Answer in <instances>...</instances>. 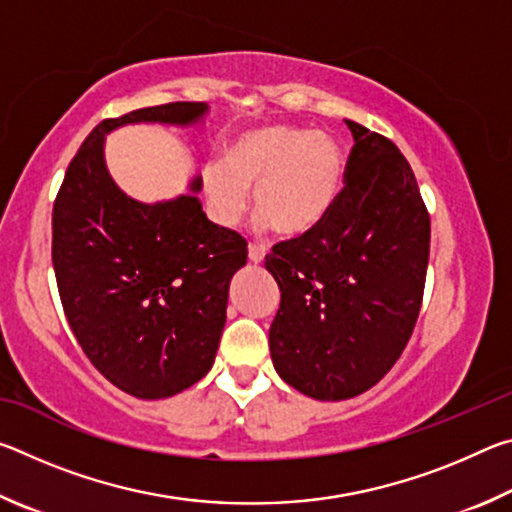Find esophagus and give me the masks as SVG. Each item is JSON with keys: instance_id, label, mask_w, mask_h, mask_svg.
Segmentation results:
<instances>
[{"instance_id": "esophagus-1", "label": "esophagus", "mask_w": 512, "mask_h": 512, "mask_svg": "<svg viewBox=\"0 0 512 512\" xmlns=\"http://www.w3.org/2000/svg\"><path fill=\"white\" fill-rule=\"evenodd\" d=\"M264 248L262 246H253V244H250L248 246V259H250V262H253V264H262L264 262Z\"/></svg>"}]
</instances>
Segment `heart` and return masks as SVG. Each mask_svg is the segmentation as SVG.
<instances>
[{"instance_id":"1","label":"heart","mask_w":512,"mask_h":512,"mask_svg":"<svg viewBox=\"0 0 512 512\" xmlns=\"http://www.w3.org/2000/svg\"><path fill=\"white\" fill-rule=\"evenodd\" d=\"M345 158L339 142L300 126H259L223 146L221 164L203 171V192L214 221L235 225L253 192L259 228L284 239L314 232L339 201Z\"/></svg>"}]
</instances>
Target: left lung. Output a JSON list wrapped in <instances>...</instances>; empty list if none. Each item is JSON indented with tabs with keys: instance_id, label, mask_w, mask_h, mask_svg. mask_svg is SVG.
Here are the masks:
<instances>
[{
	"instance_id": "1",
	"label": "left lung",
	"mask_w": 512,
	"mask_h": 512,
	"mask_svg": "<svg viewBox=\"0 0 512 512\" xmlns=\"http://www.w3.org/2000/svg\"><path fill=\"white\" fill-rule=\"evenodd\" d=\"M354 146L345 189L307 237L266 255L282 302L268 332L273 366L320 402L366 393L400 359L420 314L429 214L400 149L345 119Z\"/></svg>"
}]
</instances>
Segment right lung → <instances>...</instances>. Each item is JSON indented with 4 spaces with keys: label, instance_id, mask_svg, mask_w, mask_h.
<instances>
[{
    "label": "right lung",
    "instance_id": "add662e5",
    "mask_svg": "<svg viewBox=\"0 0 512 512\" xmlns=\"http://www.w3.org/2000/svg\"><path fill=\"white\" fill-rule=\"evenodd\" d=\"M207 103L176 101L106 119L69 162L54 203V271L67 323L110 384L162 400L210 372L230 280L248 248L212 223L201 176L169 201L142 203L112 180L106 135L131 124L203 126Z\"/></svg>",
    "mask_w": 512,
    "mask_h": 512
}]
</instances>
